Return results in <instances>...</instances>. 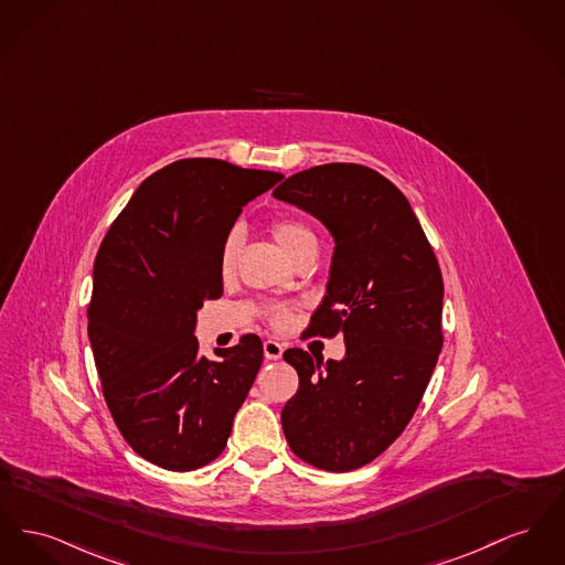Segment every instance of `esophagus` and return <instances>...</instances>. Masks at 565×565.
I'll return each instance as SVG.
<instances>
[{"mask_svg": "<svg viewBox=\"0 0 565 565\" xmlns=\"http://www.w3.org/2000/svg\"><path fill=\"white\" fill-rule=\"evenodd\" d=\"M284 354V345L273 341V339H266L265 341V359L266 361H279Z\"/></svg>", "mask_w": 565, "mask_h": 565, "instance_id": "34e87169", "label": "esophagus"}]
</instances>
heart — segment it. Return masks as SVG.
I'll use <instances>...</instances> for the list:
<instances>
[{"label":"heart","instance_id":"heart-1","mask_svg":"<svg viewBox=\"0 0 565 565\" xmlns=\"http://www.w3.org/2000/svg\"><path fill=\"white\" fill-rule=\"evenodd\" d=\"M268 231L273 234L275 243L284 249V254L297 263L302 256L307 254H316L318 247V238L313 231L300 222L297 217H277L270 222ZM241 245H243V234L241 231H231L226 234L222 247H220V275L222 279H231L236 270V263H238V254H241ZM266 318L275 329H286L292 322V311L290 307L284 305H275L266 309Z\"/></svg>","mask_w":565,"mask_h":565}]
</instances>
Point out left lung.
Here are the masks:
<instances>
[{
	"label": "left lung",
	"instance_id": "obj_1",
	"mask_svg": "<svg viewBox=\"0 0 565 565\" xmlns=\"http://www.w3.org/2000/svg\"><path fill=\"white\" fill-rule=\"evenodd\" d=\"M273 196L331 233V277L309 332L345 341L341 361L284 352L299 391L281 409V427L302 461L350 471L397 439L427 391L444 343L441 270L407 199L371 168H309Z\"/></svg>",
	"mask_w": 565,
	"mask_h": 565
}]
</instances>
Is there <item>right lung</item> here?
I'll return each mask as SVG.
<instances>
[{"label": "right lung", "mask_w": 565, "mask_h": 565, "mask_svg": "<svg viewBox=\"0 0 565 565\" xmlns=\"http://www.w3.org/2000/svg\"><path fill=\"white\" fill-rule=\"evenodd\" d=\"M284 174L179 160L147 177L102 241L87 332L102 393L142 459L192 471L222 455L263 365V341L199 356L196 313L224 292L220 247Z\"/></svg>", "instance_id": "1"}]
</instances>
